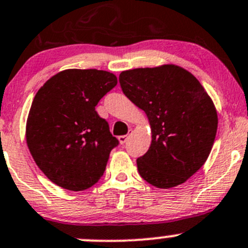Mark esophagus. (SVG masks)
<instances>
[{
	"instance_id": "1",
	"label": "esophagus",
	"mask_w": 248,
	"mask_h": 248,
	"mask_svg": "<svg viewBox=\"0 0 248 248\" xmlns=\"http://www.w3.org/2000/svg\"><path fill=\"white\" fill-rule=\"evenodd\" d=\"M128 138H129V136H121V137H119V140H120V142H121V144L124 145V144H126L127 140H128Z\"/></svg>"
}]
</instances>
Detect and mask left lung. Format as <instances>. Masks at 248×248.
Returning a JSON list of instances; mask_svg holds the SVG:
<instances>
[{"instance_id":"left-lung-1","label":"left lung","mask_w":248,"mask_h":248,"mask_svg":"<svg viewBox=\"0 0 248 248\" xmlns=\"http://www.w3.org/2000/svg\"><path fill=\"white\" fill-rule=\"evenodd\" d=\"M124 96L149 117L152 141L137 159L140 176L171 188L196 174L209 157L217 132V112L201 82L174 64L124 71Z\"/></svg>"}]
</instances>
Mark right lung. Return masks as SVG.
I'll use <instances>...</instances> for the list:
<instances>
[{"label":"right lung","instance_id":"add662e5","mask_svg":"<svg viewBox=\"0 0 248 248\" xmlns=\"http://www.w3.org/2000/svg\"><path fill=\"white\" fill-rule=\"evenodd\" d=\"M117 84L112 73L67 69L38 90L30 109L26 140L34 162L49 180L69 191L99 181L109 154L120 144L96 111Z\"/></svg>","mask_w":248,"mask_h":248}]
</instances>
